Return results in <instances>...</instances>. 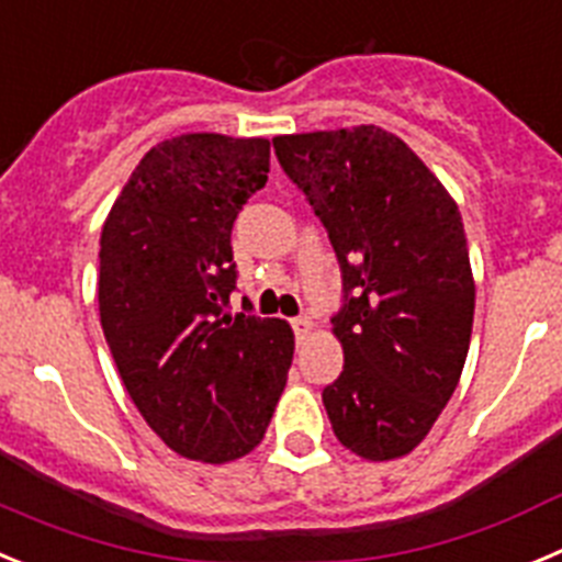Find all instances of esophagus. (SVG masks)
I'll return each instance as SVG.
<instances>
[{
	"mask_svg": "<svg viewBox=\"0 0 562 562\" xmlns=\"http://www.w3.org/2000/svg\"><path fill=\"white\" fill-rule=\"evenodd\" d=\"M291 327H293V333H296V338H305V336H311L313 322L307 316H296V318H291Z\"/></svg>",
	"mask_w": 562,
	"mask_h": 562,
	"instance_id": "34e87169",
	"label": "esophagus"
}]
</instances>
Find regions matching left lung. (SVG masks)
Instances as JSON below:
<instances>
[{
	"label": "left lung",
	"instance_id": "obj_1",
	"mask_svg": "<svg viewBox=\"0 0 562 562\" xmlns=\"http://www.w3.org/2000/svg\"><path fill=\"white\" fill-rule=\"evenodd\" d=\"M274 154L327 229L341 375L322 389L333 434L372 462L414 451L462 375L476 285L462 215L403 139L375 125L277 136Z\"/></svg>",
	"mask_w": 562,
	"mask_h": 562
}]
</instances>
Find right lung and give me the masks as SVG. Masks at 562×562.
Segmentation results:
<instances>
[{"instance_id": "right-lung-1", "label": "right lung", "mask_w": 562, "mask_h": 562, "mask_svg": "<svg viewBox=\"0 0 562 562\" xmlns=\"http://www.w3.org/2000/svg\"><path fill=\"white\" fill-rule=\"evenodd\" d=\"M269 139L184 134L145 154L100 237V325L131 401L161 442L201 462L260 445L293 333L244 305L232 226L269 181Z\"/></svg>"}]
</instances>
